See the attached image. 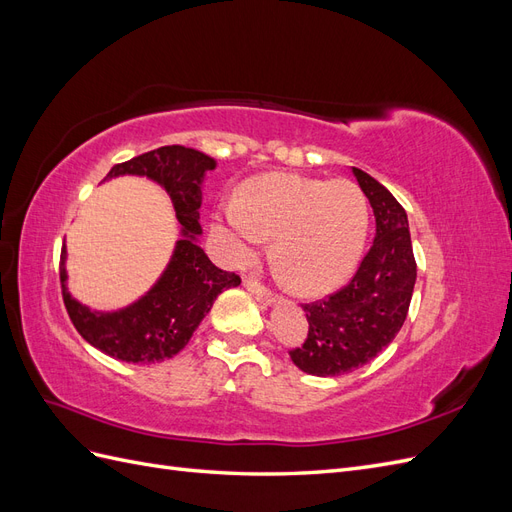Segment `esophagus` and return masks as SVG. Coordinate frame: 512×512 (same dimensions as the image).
Segmentation results:
<instances>
[{
	"instance_id": "34e87169",
	"label": "esophagus",
	"mask_w": 512,
	"mask_h": 512,
	"mask_svg": "<svg viewBox=\"0 0 512 512\" xmlns=\"http://www.w3.org/2000/svg\"><path fill=\"white\" fill-rule=\"evenodd\" d=\"M243 286H245L247 290H250L258 301H267V303L271 301V290H269L267 286H262V284L256 280V277H245Z\"/></svg>"
}]
</instances>
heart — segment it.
Returning a JSON list of instances; mask_svg holds the SVG:
<instances>
[{"instance_id":"obj_1","label":"heart","mask_w":512,"mask_h":512,"mask_svg":"<svg viewBox=\"0 0 512 512\" xmlns=\"http://www.w3.org/2000/svg\"><path fill=\"white\" fill-rule=\"evenodd\" d=\"M367 198L348 179L322 181L269 173L247 181L237 200L215 211L213 228L230 262L243 265L273 239L271 258L284 284L316 297L342 284L361 258Z\"/></svg>"}]
</instances>
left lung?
Wrapping results in <instances>:
<instances>
[{
  "instance_id": "left-lung-1",
  "label": "left lung",
  "mask_w": 512,
  "mask_h": 512,
  "mask_svg": "<svg viewBox=\"0 0 512 512\" xmlns=\"http://www.w3.org/2000/svg\"><path fill=\"white\" fill-rule=\"evenodd\" d=\"M376 215V237L352 280L327 299L305 303L309 331L290 359L305 374L342 376L389 346L408 316L416 282L408 215L374 177L352 168Z\"/></svg>"
}]
</instances>
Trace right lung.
<instances>
[{
  "instance_id": "right-lung-1",
  "label": "right lung",
  "mask_w": 512,
  "mask_h": 512,
  "mask_svg": "<svg viewBox=\"0 0 512 512\" xmlns=\"http://www.w3.org/2000/svg\"><path fill=\"white\" fill-rule=\"evenodd\" d=\"M213 168V158L181 145L153 149L111 168L106 179L141 175L160 183L173 200L183 237L177 241L175 254L158 284L143 299L111 314L91 312L70 297L64 269L66 250H61V294L74 329L85 342L126 363L166 361L190 342L218 294L241 284L237 273L215 267L196 243V237L203 232L198 224V209L203 203L200 183L207 170Z\"/></svg>"
}]
</instances>
